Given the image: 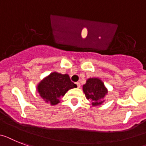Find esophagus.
<instances>
[{"mask_svg":"<svg viewBox=\"0 0 146 146\" xmlns=\"http://www.w3.org/2000/svg\"><path fill=\"white\" fill-rule=\"evenodd\" d=\"M76 85H77V88H80V86H81L80 83H79V82H76Z\"/></svg>","mask_w":146,"mask_h":146,"instance_id":"34e87169","label":"esophagus"}]
</instances>
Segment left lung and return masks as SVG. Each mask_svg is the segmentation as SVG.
<instances>
[{"instance_id":"8db88e82","label":"left lung","mask_w":146,"mask_h":146,"mask_svg":"<svg viewBox=\"0 0 146 146\" xmlns=\"http://www.w3.org/2000/svg\"><path fill=\"white\" fill-rule=\"evenodd\" d=\"M83 91L88 100L92 102L93 106L102 104L103 99L108 94L107 88L104 83L98 78H90L83 85Z\"/></svg>"}]
</instances>
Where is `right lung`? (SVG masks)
Wrapping results in <instances>:
<instances>
[{
	"label": "right lung",
	"instance_id": "add662e5",
	"mask_svg": "<svg viewBox=\"0 0 146 146\" xmlns=\"http://www.w3.org/2000/svg\"><path fill=\"white\" fill-rule=\"evenodd\" d=\"M76 87L67 74L53 72L38 84L37 90L46 102L56 105L59 103L60 99L64 96L67 90Z\"/></svg>",
	"mask_w": 146,
	"mask_h": 146
}]
</instances>
